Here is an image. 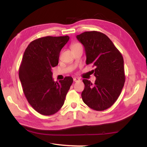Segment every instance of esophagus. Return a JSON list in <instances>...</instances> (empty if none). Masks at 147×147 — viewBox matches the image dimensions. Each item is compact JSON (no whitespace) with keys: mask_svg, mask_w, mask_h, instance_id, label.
I'll return each instance as SVG.
<instances>
[{"mask_svg":"<svg viewBox=\"0 0 147 147\" xmlns=\"http://www.w3.org/2000/svg\"><path fill=\"white\" fill-rule=\"evenodd\" d=\"M80 78H77V77H75V78H74V82H78V81H80Z\"/></svg>","mask_w":147,"mask_h":147,"instance_id":"1","label":"esophagus"}]
</instances>
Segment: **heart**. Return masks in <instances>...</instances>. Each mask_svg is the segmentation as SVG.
<instances>
[{
    "mask_svg": "<svg viewBox=\"0 0 147 147\" xmlns=\"http://www.w3.org/2000/svg\"><path fill=\"white\" fill-rule=\"evenodd\" d=\"M78 45H80V44L78 43H73V44H72V45H71V49H73V48L76 47H77V46H78Z\"/></svg>",
    "mask_w": 147,
    "mask_h": 147,
    "instance_id": "b5f03b06",
    "label": "heart"
}]
</instances>
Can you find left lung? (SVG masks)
<instances>
[{"label": "left lung", "mask_w": 147, "mask_h": 147, "mask_svg": "<svg viewBox=\"0 0 147 147\" xmlns=\"http://www.w3.org/2000/svg\"><path fill=\"white\" fill-rule=\"evenodd\" d=\"M83 44L86 64H92L96 78L92 84L84 79L82 93L84 103L96 111H103L113 105L119 97L125 82L124 59L122 54L105 34L96 31L77 35Z\"/></svg>", "instance_id": "left-lung-1"}]
</instances>
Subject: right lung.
Returning a JSON list of instances; mask_svg holds the SVG:
<instances>
[{"instance_id":"obj_1","label":"right lung","mask_w":147,"mask_h":147,"mask_svg":"<svg viewBox=\"0 0 147 147\" xmlns=\"http://www.w3.org/2000/svg\"><path fill=\"white\" fill-rule=\"evenodd\" d=\"M69 39L67 35L39 38L31 41L24 53L19 69L20 81L28 102L42 115H53L61 109L73 83L70 76L54 82L51 71Z\"/></svg>"}]
</instances>
